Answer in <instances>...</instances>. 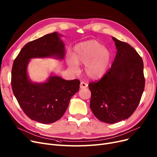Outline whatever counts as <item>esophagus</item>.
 <instances>
[{
    "label": "esophagus",
    "instance_id": "34e87169",
    "mask_svg": "<svg viewBox=\"0 0 157 157\" xmlns=\"http://www.w3.org/2000/svg\"><path fill=\"white\" fill-rule=\"evenodd\" d=\"M88 86V84L87 83H85V82H83V81H82V82H81V83H80V88H86Z\"/></svg>",
    "mask_w": 157,
    "mask_h": 157
}]
</instances>
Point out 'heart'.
<instances>
[{
    "label": "heart",
    "instance_id": "1",
    "mask_svg": "<svg viewBox=\"0 0 157 157\" xmlns=\"http://www.w3.org/2000/svg\"><path fill=\"white\" fill-rule=\"evenodd\" d=\"M111 53L108 49L96 40H89L78 44L74 56H68L67 64L72 69H77V63L85 65V72L90 79L102 78L108 70Z\"/></svg>",
    "mask_w": 157,
    "mask_h": 157
}]
</instances>
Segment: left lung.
I'll return each instance as SVG.
<instances>
[{
  "label": "left lung",
  "instance_id": "obj_1",
  "mask_svg": "<svg viewBox=\"0 0 157 157\" xmlns=\"http://www.w3.org/2000/svg\"><path fill=\"white\" fill-rule=\"evenodd\" d=\"M112 39L117 53L110 69L101 79L88 85L90 109L107 123L128 118L138 106L145 85L142 58L128 43Z\"/></svg>",
  "mask_w": 157,
  "mask_h": 157
}]
</instances>
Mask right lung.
Masks as SVG:
<instances>
[{
  "label": "right lung",
  "instance_id": "right-lung-1",
  "mask_svg": "<svg viewBox=\"0 0 157 157\" xmlns=\"http://www.w3.org/2000/svg\"><path fill=\"white\" fill-rule=\"evenodd\" d=\"M61 34L53 32L28 43L14 60L11 86L19 105L31 120L48 124L59 120L72 97L79 91L80 81H67L52 75L44 83H34L27 74L30 59L53 57L63 60L65 44Z\"/></svg>",
  "mask_w": 157,
  "mask_h": 157
}]
</instances>
